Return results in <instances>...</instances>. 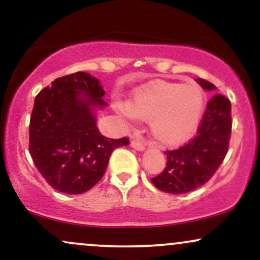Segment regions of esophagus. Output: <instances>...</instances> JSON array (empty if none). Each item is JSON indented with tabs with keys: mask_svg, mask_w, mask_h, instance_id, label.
I'll return each instance as SVG.
<instances>
[{
	"mask_svg": "<svg viewBox=\"0 0 260 260\" xmlns=\"http://www.w3.org/2000/svg\"><path fill=\"white\" fill-rule=\"evenodd\" d=\"M131 147H132L133 149H136V150H138V151L145 150L144 143H143L142 140L138 139V138H133L132 140H131Z\"/></svg>",
	"mask_w": 260,
	"mask_h": 260,
	"instance_id": "1",
	"label": "esophagus"
}]
</instances>
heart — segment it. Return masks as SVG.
Returning <instances> with one entry per match:
<instances>
[{
	"label": "heart",
	"mask_w": 260,
	"mask_h": 260,
	"mask_svg": "<svg viewBox=\"0 0 260 260\" xmlns=\"http://www.w3.org/2000/svg\"><path fill=\"white\" fill-rule=\"evenodd\" d=\"M115 110L123 117L149 122L150 134L157 144L175 147L189 139L201 123L204 92L193 83L159 80L137 88L127 105L116 103Z\"/></svg>",
	"instance_id": "b5f03b06"
}]
</instances>
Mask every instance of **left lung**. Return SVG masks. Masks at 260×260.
Instances as JSON below:
<instances>
[{
    "mask_svg": "<svg viewBox=\"0 0 260 260\" xmlns=\"http://www.w3.org/2000/svg\"><path fill=\"white\" fill-rule=\"evenodd\" d=\"M196 82L205 90H216L207 80L198 78ZM231 127V103L216 94L209 101L198 136L177 150L165 151L168 164L159 176L151 178L154 186L171 194H183L203 186L228 154Z\"/></svg>",
    "mask_w": 260,
    "mask_h": 260,
    "instance_id": "1",
    "label": "left lung"
}]
</instances>
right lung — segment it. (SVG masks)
<instances>
[{
    "mask_svg": "<svg viewBox=\"0 0 260 260\" xmlns=\"http://www.w3.org/2000/svg\"><path fill=\"white\" fill-rule=\"evenodd\" d=\"M100 80L85 72L56 79L35 98L29 150L39 172L58 192L80 194L105 174L116 148L127 138L110 139L96 127L107 107Z\"/></svg>",
    "mask_w": 260,
    "mask_h": 260,
    "instance_id": "add662e5",
    "label": "right lung"
}]
</instances>
